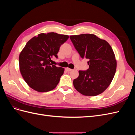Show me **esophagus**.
I'll return each mask as SVG.
<instances>
[{
  "instance_id": "esophagus-1",
  "label": "esophagus",
  "mask_w": 135,
  "mask_h": 135,
  "mask_svg": "<svg viewBox=\"0 0 135 135\" xmlns=\"http://www.w3.org/2000/svg\"><path fill=\"white\" fill-rule=\"evenodd\" d=\"M66 71H72L73 70L72 69H70V68H66Z\"/></svg>"
}]
</instances>
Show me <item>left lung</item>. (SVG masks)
I'll use <instances>...</instances> for the list:
<instances>
[{
    "instance_id": "obj_1",
    "label": "left lung",
    "mask_w": 135,
    "mask_h": 135,
    "mask_svg": "<svg viewBox=\"0 0 135 135\" xmlns=\"http://www.w3.org/2000/svg\"><path fill=\"white\" fill-rule=\"evenodd\" d=\"M71 42L81 58L89 60V68L79 70L73 80L76 90L85 96H94L103 93L115 75L117 61L110 45L94 34L70 36Z\"/></svg>"
}]
</instances>
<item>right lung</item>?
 Returning <instances> with one entry per match:
<instances>
[{
	"label": "right lung",
	"instance_id": "obj_1",
	"mask_svg": "<svg viewBox=\"0 0 135 135\" xmlns=\"http://www.w3.org/2000/svg\"><path fill=\"white\" fill-rule=\"evenodd\" d=\"M69 38L56 32L42 33L28 41L20 54V70L26 83L34 90L46 92L54 89L63 75L64 68L51 64L60 46Z\"/></svg>",
	"mask_w": 135,
	"mask_h": 135
}]
</instances>
